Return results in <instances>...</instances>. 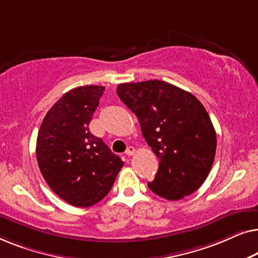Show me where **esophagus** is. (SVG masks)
Returning a JSON list of instances; mask_svg holds the SVG:
<instances>
[{"label": "esophagus", "instance_id": "34e87169", "mask_svg": "<svg viewBox=\"0 0 258 258\" xmlns=\"http://www.w3.org/2000/svg\"><path fill=\"white\" fill-rule=\"evenodd\" d=\"M134 154H135V149H134L133 147H129L128 149H126V151H125L126 156H133Z\"/></svg>", "mask_w": 258, "mask_h": 258}]
</instances>
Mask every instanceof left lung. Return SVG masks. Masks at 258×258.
I'll return each instance as SVG.
<instances>
[{"label":"left lung","mask_w":258,"mask_h":258,"mask_svg":"<svg viewBox=\"0 0 258 258\" xmlns=\"http://www.w3.org/2000/svg\"><path fill=\"white\" fill-rule=\"evenodd\" d=\"M116 90L160 158L149 189L169 201L195 192L209 175L216 154V132L203 104L188 91L158 80L122 83Z\"/></svg>","instance_id":"obj_1"}]
</instances>
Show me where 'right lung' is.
<instances>
[{"instance_id": "add662e5", "label": "right lung", "mask_w": 258, "mask_h": 258, "mask_svg": "<svg viewBox=\"0 0 258 258\" xmlns=\"http://www.w3.org/2000/svg\"><path fill=\"white\" fill-rule=\"evenodd\" d=\"M104 87L66 93L44 116L36 158L41 174L58 197L74 207H91L110 191L123 161L89 132Z\"/></svg>"}]
</instances>
